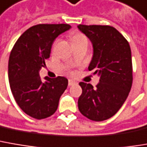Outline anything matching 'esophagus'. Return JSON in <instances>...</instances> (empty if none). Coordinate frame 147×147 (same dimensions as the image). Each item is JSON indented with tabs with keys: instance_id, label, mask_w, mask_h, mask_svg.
I'll use <instances>...</instances> for the list:
<instances>
[{
	"instance_id": "esophagus-1",
	"label": "esophagus",
	"mask_w": 147,
	"mask_h": 147,
	"mask_svg": "<svg viewBox=\"0 0 147 147\" xmlns=\"http://www.w3.org/2000/svg\"><path fill=\"white\" fill-rule=\"evenodd\" d=\"M74 84H76V82L75 81H73V80H69L68 81V85L69 86H72Z\"/></svg>"
}]
</instances>
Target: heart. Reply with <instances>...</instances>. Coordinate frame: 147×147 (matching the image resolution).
<instances>
[{"label": "heart", "instance_id": "heart-1", "mask_svg": "<svg viewBox=\"0 0 147 147\" xmlns=\"http://www.w3.org/2000/svg\"><path fill=\"white\" fill-rule=\"evenodd\" d=\"M71 38L72 40L74 47L80 45H88V38L84 34L81 32H73L71 34Z\"/></svg>", "mask_w": 147, "mask_h": 147}]
</instances>
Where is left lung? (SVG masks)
<instances>
[{
    "label": "left lung",
    "instance_id": "8db88e82",
    "mask_svg": "<svg viewBox=\"0 0 147 147\" xmlns=\"http://www.w3.org/2000/svg\"><path fill=\"white\" fill-rule=\"evenodd\" d=\"M78 28L93 46L88 70L100 76L95 88L89 83H79L82 92L78 99V109L87 119L103 121L119 110L131 89L130 47L126 38L111 26L80 24Z\"/></svg>",
    "mask_w": 147,
    "mask_h": 147
}]
</instances>
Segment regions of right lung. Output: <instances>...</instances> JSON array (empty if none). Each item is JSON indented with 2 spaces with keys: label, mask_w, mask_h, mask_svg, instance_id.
I'll use <instances>...</instances> for the list:
<instances>
[{
  "label": "right lung",
  "mask_w": 147,
  "mask_h": 147,
  "mask_svg": "<svg viewBox=\"0 0 147 147\" xmlns=\"http://www.w3.org/2000/svg\"><path fill=\"white\" fill-rule=\"evenodd\" d=\"M69 24H37L27 29L12 48L8 62V78L11 93L20 109L37 119L51 116L68 85L64 76L48 78L43 82L39 71L49 58L51 46Z\"/></svg>",
  "instance_id": "obj_1"
}]
</instances>
